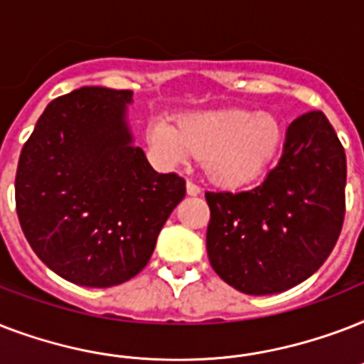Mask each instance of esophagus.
<instances>
[{
	"mask_svg": "<svg viewBox=\"0 0 364 364\" xmlns=\"http://www.w3.org/2000/svg\"><path fill=\"white\" fill-rule=\"evenodd\" d=\"M187 194L188 196H196V194H200L198 185H194L193 181H187Z\"/></svg>",
	"mask_w": 364,
	"mask_h": 364,
	"instance_id": "34e87169",
	"label": "esophagus"
}]
</instances>
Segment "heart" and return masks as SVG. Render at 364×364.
<instances>
[{"label": "heart", "mask_w": 364, "mask_h": 364, "mask_svg": "<svg viewBox=\"0 0 364 364\" xmlns=\"http://www.w3.org/2000/svg\"><path fill=\"white\" fill-rule=\"evenodd\" d=\"M283 128L272 113L245 109L202 111L183 115L173 126L154 117L147 139L171 164L194 154L204 159L211 181L223 187H242L260 176L282 145Z\"/></svg>", "instance_id": "b5f03b06"}]
</instances>
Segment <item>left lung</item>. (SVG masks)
I'll list each match as a JSON object with an SVG mask.
<instances>
[{
  "mask_svg": "<svg viewBox=\"0 0 364 364\" xmlns=\"http://www.w3.org/2000/svg\"><path fill=\"white\" fill-rule=\"evenodd\" d=\"M346 153L321 111L294 119L282 159L240 193H205V247L223 282L245 294H276L316 274L346 213Z\"/></svg>",
  "mask_w": 364,
  "mask_h": 364,
  "instance_id": "obj_1",
  "label": "left lung"
}]
</instances>
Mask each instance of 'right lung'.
<instances>
[{
	"mask_svg": "<svg viewBox=\"0 0 364 364\" xmlns=\"http://www.w3.org/2000/svg\"><path fill=\"white\" fill-rule=\"evenodd\" d=\"M132 90L82 87L47 105L22 147L16 213L45 264L81 287H113L145 268L185 181L159 173L128 122Z\"/></svg>",
	"mask_w": 364,
	"mask_h": 364,
	"instance_id": "obj_1",
	"label": "right lung"
}]
</instances>
